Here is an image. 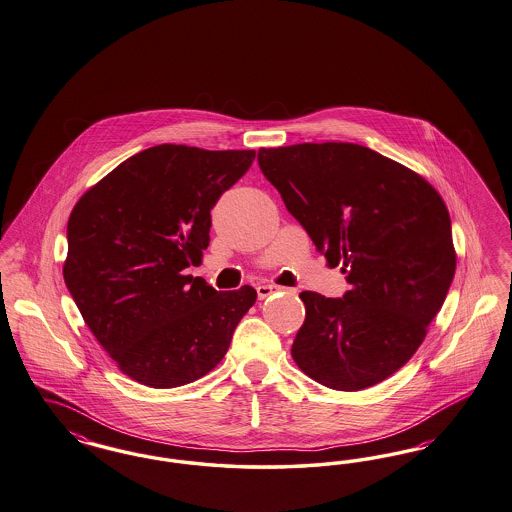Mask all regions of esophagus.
I'll return each instance as SVG.
<instances>
[{
    "label": "esophagus",
    "mask_w": 512,
    "mask_h": 512,
    "mask_svg": "<svg viewBox=\"0 0 512 512\" xmlns=\"http://www.w3.org/2000/svg\"><path fill=\"white\" fill-rule=\"evenodd\" d=\"M278 289H282V287L272 286V284H259V286H257V295H259V299H266V297H270L272 293H276Z\"/></svg>",
    "instance_id": "1"
}]
</instances>
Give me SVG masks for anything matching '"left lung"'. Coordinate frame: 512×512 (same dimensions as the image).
I'll return each mask as SVG.
<instances>
[{
	"instance_id": "left-lung-1",
	"label": "left lung",
	"mask_w": 512,
	"mask_h": 512,
	"mask_svg": "<svg viewBox=\"0 0 512 512\" xmlns=\"http://www.w3.org/2000/svg\"><path fill=\"white\" fill-rule=\"evenodd\" d=\"M259 167L328 265L343 299L303 291L295 364L328 389H368L421 347L455 274L451 221L421 175L368 146L261 148Z\"/></svg>"
}]
</instances>
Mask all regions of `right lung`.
Returning <instances> with one entry per match:
<instances>
[{"instance_id": "add662e5", "label": "right lung", "mask_w": 512, "mask_h": 512, "mask_svg": "<svg viewBox=\"0 0 512 512\" xmlns=\"http://www.w3.org/2000/svg\"><path fill=\"white\" fill-rule=\"evenodd\" d=\"M255 150L158 144L91 186L68 219L64 282L101 347L152 389L192 383L225 358L257 299L186 274L209 246L211 209Z\"/></svg>"}]
</instances>
